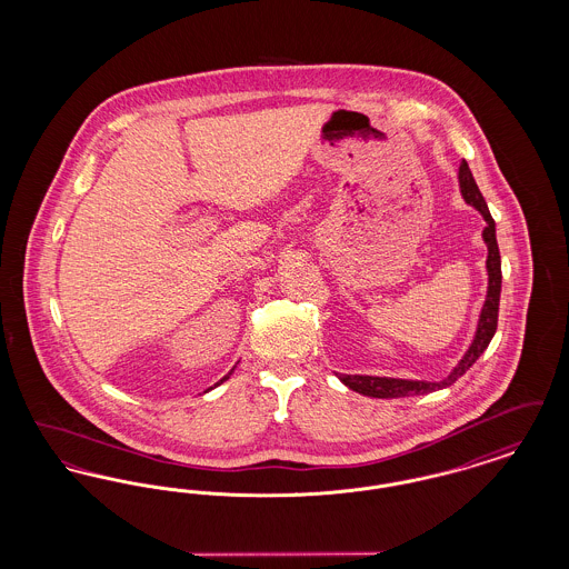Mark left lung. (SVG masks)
Returning a JSON list of instances; mask_svg holds the SVG:
<instances>
[{
  "label": "left lung",
  "instance_id": "left-lung-1",
  "mask_svg": "<svg viewBox=\"0 0 569 569\" xmlns=\"http://www.w3.org/2000/svg\"><path fill=\"white\" fill-rule=\"evenodd\" d=\"M459 188L460 196L467 204H471L480 216L485 217L487 226L482 230V241L487 243V274L488 288L478 326H476V335L467 348V352L462 353L459 362L455 365V369L439 381H427V379H401V378H378V376H346V373H337V378L341 379L350 390L365 395V397H373V399H401V397H413V395H429L435 390L448 388L452 386L457 379L485 353L490 343V339L495 337L497 330V316H499V295H501V256H499V247H497V234H495V221L490 217L485 196L478 190L476 179L469 170L467 162L462 160L459 168Z\"/></svg>",
  "mask_w": 569,
  "mask_h": 569
}]
</instances>
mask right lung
<instances>
[{
    "mask_svg": "<svg viewBox=\"0 0 569 569\" xmlns=\"http://www.w3.org/2000/svg\"><path fill=\"white\" fill-rule=\"evenodd\" d=\"M232 371H234V369H232ZM232 371H230V373H228V376H223V378L219 379V381H217V383H221V381H226V379L230 378V376H232ZM216 383V386H217Z\"/></svg>",
    "mask_w": 569,
    "mask_h": 569,
    "instance_id": "right-lung-1",
    "label": "right lung"
}]
</instances>
